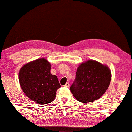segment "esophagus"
<instances>
[{
    "instance_id": "1",
    "label": "esophagus",
    "mask_w": 132,
    "mask_h": 132,
    "mask_svg": "<svg viewBox=\"0 0 132 132\" xmlns=\"http://www.w3.org/2000/svg\"><path fill=\"white\" fill-rule=\"evenodd\" d=\"M64 86L65 87H70V83L69 82H67L65 84Z\"/></svg>"
}]
</instances>
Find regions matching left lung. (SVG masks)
Segmentation results:
<instances>
[{
    "label": "left lung",
    "mask_w": 132,
    "mask_h": 132,
    "mask_svg": "<svg viewBox=\"0 0 132 132\" xmlns=\"http://www.w3.org/2000/svg\"><path fill=\"white\" fill-rule=\"evenodd\" d=\"M110 81L111 72L107 66L89 60L78 68L70 91L79 102H93L105 93Z\"/></svg>",
    "instance_id": "1"
}]
</instances>
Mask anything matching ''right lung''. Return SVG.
<instances>
[{"label":"right lung","mask_w":132,"mask_h":132,"mask_svg":"<svg viewBox=\"0 0 132 132\" xmlns=\"http://www.w3.org/2000/svg\"><path fill=\"white\" fill-rule=\"evenodd\" d=\"M51 65L44 58L22 67L19 73L20 87L25 95L39 104H47L55 98L61 87L57 77L50 73Z\"/></svg>","instance_id":"add662e5"}]
</instances>
